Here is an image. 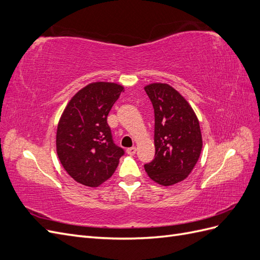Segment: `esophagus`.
Masks as SVG:
<instances>
[{"label":"esophagus","instance_id":"obj_1","mask_svg":"<svg viewBox=\"0 0 260 260\" xmlns=\"http://www.w3.org/2000/svg\"><path fill=\"white\" fill-rule=\"evenodd\" d=\"M136 152H137V148L136 147H129L127 149V154H129V155H135Z\"/></svg>","mask_w":260,"mask_h":260}]
</instances>
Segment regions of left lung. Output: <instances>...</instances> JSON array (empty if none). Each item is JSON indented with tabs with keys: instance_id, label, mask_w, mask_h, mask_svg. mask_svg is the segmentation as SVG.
Masks as SVG:
<instances>
[{
	"instance_id": "1",
	"label": "left lung",
	"mask_w": 260,
	"mask_h": 260,
	"mask_svg": "<svg viewBox=\"0 0 260 260\" xmlns=\"http://www.w3.org/2000/svg\"><path fill=\"white\" fill-rule=\"evenodd\" d=\"M155 114V158L144 165L148 177L161 185H172L191 174L202 152L203 141L192 107L170 85L145 86Z\"/></svg>"
}]
</instances>
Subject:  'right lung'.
Listing matches in <instances>:
<instances>
[{"label":"right lung","instance_id":"obj_1","mask_svg":"<svg viewBox=\"0 0 260 260\" xmlns=\"http://www.w3.org/2000/svg\"><path fill=\"white\" fill-rule=\"evenodd\" d=\"M123 92L121 85L95 82L70 100L57 127L56 148L62 167L77 182L98 186L111 178L123 148L115 144L107 116Z\"/></svg>","mask_w":260,"mask_h":260}]
</instances>
